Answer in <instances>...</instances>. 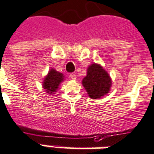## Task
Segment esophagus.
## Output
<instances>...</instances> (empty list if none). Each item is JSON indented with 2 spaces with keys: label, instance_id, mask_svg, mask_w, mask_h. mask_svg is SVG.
Segmentation results:
<instances>
[{
  "label": "esophagus",
  "instance_id": "34e87169",
  "mask_svg": "<svg viewBox=\"0 0 154 154\" xmlns=\"http://www.w3.org/2000/svg\"><path fill=\"white\" fill-rule=\"evenodd\" d=\"M70 77H71V79H73V80H75L76 79V75L75 74H71V75H70Z\"/></svg>",
  "mask_w": 154,
  "mask_h": 154
}]
</instances>
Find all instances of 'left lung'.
I'll return each mask as SVG.
<instances>
[{
  "instance_id": "obj_1",
  "label": "left lung",
  "mask_w": 154,
  "mask_h": 154,
  "mask_svg": "<svg viewBox=\"0 0 154 154\" xmlns=\"http://www.w3.org/2000/svg\"><path fill=\"white\" fill-rule=\"evenodd\" d=\"M82 84L91 99H100L110 91L112 79L109 74L100 64L89 65L87 75L83 79Z\"/></svg>"
}]
</instances>
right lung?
I'll return each instance as SVG.
<instances>
[{
	"label": "right lung",
	"mask_w": 154,
	"mask_h": 154,
	"mask_svg": "<svg viewBox=\"0 0 154 154\" xmlns=\"http://www.w3.org/2000/svg\"><path fill=\"white\" fill-rule=\"evenodd\" d=\"M65 79V76L63 73H60L54 68H51L48 71V74L44 77L42 81V88L46 91L48 95H53L58 87Z\"/></svg>",
	"instance_id": "1"
}]
</instances>
